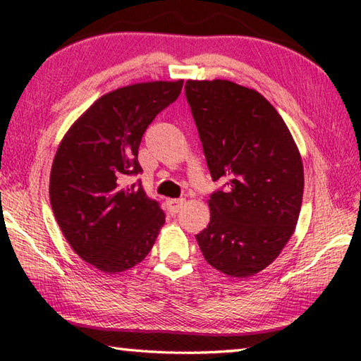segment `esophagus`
<instances>
[{"mask_svg":"<svg viewBox=\"0 0 361 361\" xmlns=\"http://www.w3.org/2000/svg\"><path fill=\"white\" fill-rule=\"evenodd\" d=\"M183 205H185V199H170L167 202V207H169V212L172 213V215H175V213H178Z\"/></svg>","mask_w":361,"mask_h":361,"instance_id":"1","label":"esophagus"}]
</instances>
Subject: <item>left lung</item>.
Masks as SVG:
<instances>
[{
	"label": "left lung",
	"mask_w": 361,
	"mask_h": 361,
	"mask_svg": "<svg viewBox=\"0 0 361 361\" xmlns=\"http://www.w3.org/2000/svg\"><path fill=\"white\" fill-rule=\"evenodd\" d=\"M185 89L212 178L226 186L210 195V223L195 239L219 272L255 276L295 232L301 154L282 116L255 89L226 79H189Z\"/></svg>",
	"instance_id": "1"
}]
</instances>
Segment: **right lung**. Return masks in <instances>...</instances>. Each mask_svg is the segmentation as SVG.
Wrapping results in <instances>:
<instances>
[{"label":"right lung","instance_id":"obj_1","mask_svg":"<svg viewBox=\"0 0 361 361\" xmlns=\"http://www.w3.org/2000/svg\"><path fill=\"white\" fill-rule=\"evenodd\" d=\"M183 79L119 87L102 95L75 121L52 162L49 197L60 231L76 255L105 274L142 262L166 215L142 185L138 146L152 119L178 99Z\"/></svg>","mask_w":361,"mask_h":361}]
</instances>
